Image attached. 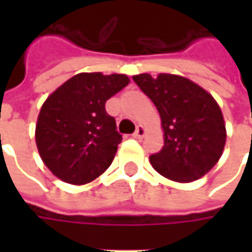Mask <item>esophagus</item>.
Masks as SVG:
<instances>
[{
	"label": "esophagus",
	"instance_id": "obj_1",
	"mask_svg": "<svg viewBox=\"0 0 252 252\" xmlns=\"http://www.w3.org/2000/svg\"><path fill=\"white\" fill-rule=\"evenodd\" d=\"M144 134H146V127L139 125V126L136 127V131L133 133V137H134V139H141V137H144Z\"/></svg>",
	"mask_w": 252,
	"mask_h": 252
}]
</instances>
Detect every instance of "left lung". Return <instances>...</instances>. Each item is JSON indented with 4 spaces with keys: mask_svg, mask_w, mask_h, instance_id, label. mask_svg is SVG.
I'll return each mask as SVG.
<instances>
[{
    "mask_svg": "<svg viewBox=\"0 0 252 252\" xmlns=\"http://www.w3.org/2000/svg\"><path fill=\"white\" fill-rule=\"evenodd\" d=\"M134 83L156 105L164 131L160 153L150 162L175 182L202 178L220 160L226 144V123L216 99L200 85L177 74L133 75Z\"/></svg>",
    "mask_w": 252,
    "mask_h": 252,
    "instance_id": "8db88e82",
    "label": "left lung"
}]
</instances>
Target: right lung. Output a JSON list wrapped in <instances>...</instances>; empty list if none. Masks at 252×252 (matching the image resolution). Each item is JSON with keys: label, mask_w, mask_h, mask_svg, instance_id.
I'll use <instances>...</instances> for the list:
<instances>
[{"label": "right lung", "mask_w": 252, "mask_h": 252, "mask_svg": "<svg viewBox=\"0 0 252 252\" xmlns=\"http://www.w3.org/2000/svg\"><path fill=\"white\" fill-rule=\"evenodd\" d=\"M129 83L126 74L80 73L47 96L34 139L44 165L57 178L84 185L109 168L122 136L105 103Z\"/></svg>", "instance_id": "right-lung-1"}]
</instances>
